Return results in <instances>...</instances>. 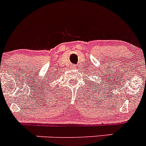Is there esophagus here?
<instances>
[{
	"mask_svg": "<svg viewBox=\"0 0 146 146\" xmlns=\"http://www.w3.org/2000/svg\"><path fill=\"white\" fill-rule=\"evenodd\" d=\"M72 68H78V67H77V66H72Z\"/></svg>",
	"mask_w": 146,
	"mask_h": 146,
	"instance_id": "esophagus-1",
	"label": "esophagus"
}]
</instances>
